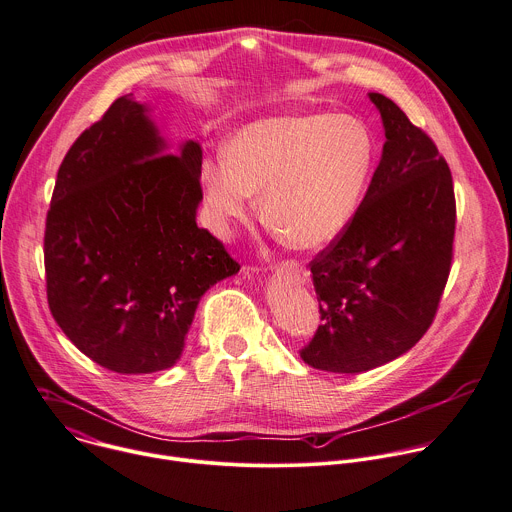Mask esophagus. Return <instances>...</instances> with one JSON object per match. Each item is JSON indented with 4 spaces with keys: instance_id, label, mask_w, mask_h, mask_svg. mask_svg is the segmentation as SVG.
<instances>
[{
    "instance_id": "1",
    "label": "esophagus",
    "mask_w": 512,
    "mask_h": 512,
    "mask_svg": "<svg viewBox=\"0 0 512 512\" xmlns=\"http://www.w3.org/2000/svg\"><path fill=\"white\" fill-rule=\"evenodd\" d=\"M281 273L291 275V277H295V279L301 281V283L309 281V271H305L297 261H287V263H283V265H281Z\"/></svg>"
}]
</instances>
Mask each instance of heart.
<instances>
[{
  "label": "heart",
  "instance_id": "obj_1",
  "mask_svg": "<svg viewBox=\"0 0 512 512\" xmlns=\"http://www.w3.org/2000/svg\"><path fill=\"white\" fill-rule=\"evenodd\" d=\"M376 162V138L350 112L273 116L241 126L225 160L203 164L211 227L227 237L261 195L265 223L295 249H319L356 217Z\"/></svg>",
  "mask_w": 512,
  "mask_h": 512
}]
</instances>
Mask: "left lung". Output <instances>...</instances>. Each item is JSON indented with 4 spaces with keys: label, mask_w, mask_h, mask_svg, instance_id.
Masks as SVG:
<instances>
[{
    "label": "left lung",
    "mask_w": 512,
    "mask_h": 512,
    "mask_svg": "<svg viewBox=\"0 0 512 512\" xmlns=\"http://www.w3.org/2000/svg\"><path fill=\"white\" fill-rule=\"evenodd\" d=\"M386 142L346 231L311 263L321 325L301 360L362 374L412 350L430 327L452 261V175L430 136L390 98L368 94Z\"/></svg>",
    "instance_id": "left-lung-1"
}]
</instances>
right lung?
Segmentation results:
<instances>
[{
    "label": "right lung",
    "instance_id": "add662e5",
    "mask_svg": "<svg viewBox=\"0 0 512 512\" xmlns=\"http://www.w3.org/2000/svg\"><path fill=\"white\" fill-rule=\"evenodd\" d=\"M168 150L146 104L114 100L64 156L46 219L50 311L116 374L173 368L201 297L239 271L197 225L201 144Z\"/></svg>",
    "mask_w": 512,
    "mask_h": 512
}]
</instances>
